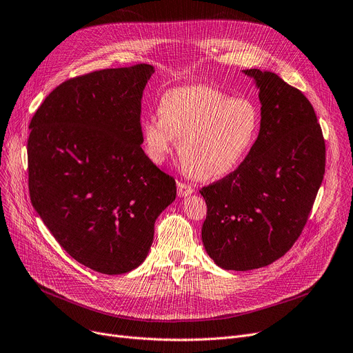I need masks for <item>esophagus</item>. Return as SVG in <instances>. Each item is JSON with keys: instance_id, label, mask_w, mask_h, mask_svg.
<instances>
[{"instance_id": "esophagus-1", "label": "esophagus", "mask_w": 353, "mask_h": 353, "mask_svg": "<svg viewBox=\"0 0 353 353\" xmlns=\"http://www.w3.org/2000/svg\"><path fill=\"white\" fill-rule=\"evenodd\" d=\"M176 187H178V195L179 196H187L190 194L194 192V188L191 184H187V182H182V181H178L176 182Z\"/></svg>"}]
</instances>
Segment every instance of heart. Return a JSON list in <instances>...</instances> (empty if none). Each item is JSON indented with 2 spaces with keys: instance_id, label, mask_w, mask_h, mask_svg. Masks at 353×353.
<instances>
[{
  "instance_id": "heart-1",
  "label": "heart",
  "mask_w": 353,
  "mask_h": 353,
  "mask_svg": "<svg viewBox=\"0 0 353 353\" xmlns=\"http://www.w3.org/2000/svg\"><path fill=\"white\" fill-rule=\"evenodd\" d=\"M159 114L142 121L148 158L161 163L178 137V154L188 171L201 179L233 172L255 145L261 112L246 98H230L208 85L166 91Z\"/></svg>"
}]
</instances>
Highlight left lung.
Segmentation results:
<instances>
[{"label": "left lung", "mask_w": 353, "mask_h": 353, "mask_svg": "<svg viewBox=\"0 0 353 353\" xmlns=\"http://www.w3.org/2000/svg\"><path fill=\"white\" fill-rule=\"evenodd\" d=\"M256 81L261 130L237 169L200 190L207 204L201 237L223 270L275 262L297 242L326 168V145L307 97L271 70L246 69Z\"/></svg>", "instance_id": "obj_1"}]
</instances>
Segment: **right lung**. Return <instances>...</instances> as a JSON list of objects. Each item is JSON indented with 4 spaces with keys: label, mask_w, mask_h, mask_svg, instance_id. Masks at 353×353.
<instances>
[{
    "label": "right lung",
    "mask_w": 353,
    "mask_h": 353,
    "mask_svg": "<svg viewBox=\"0 0 353 353\" xmlns=\"http://www.w3.org/2000/svg\"><path fill=\"white\" fill-rule=\"evenodd\" d=\"M154 69L139 63L70 78L34 112L27 142L30 200L58 243L90 270L142 263L175 179L142 149V95Z\"/></svg>",
    "instance_id": "right-lung-1"
}]
</instances>
